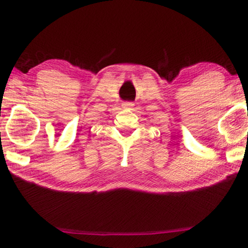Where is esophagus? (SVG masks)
I'll return each instance as SVG.
<instances>
[{
    "label": "esophagus",
    "mask_w": 248,
    "mask_h": 248,
    "mask_svg": "<svg viewBox=\"0 0 248 248\" xmlns=\"http://www.w3.org/2000/svg\"><path fill=\"white\" fill-rule=\"evenodd\" d=\"M122 107L127 108V109H132L134 107V104L133 102H124V104H122Z\"/></svg>",
    "instance_id": "obj_1"
}]
</instances>
